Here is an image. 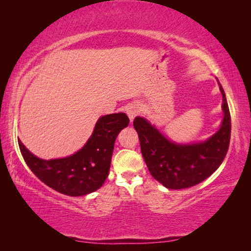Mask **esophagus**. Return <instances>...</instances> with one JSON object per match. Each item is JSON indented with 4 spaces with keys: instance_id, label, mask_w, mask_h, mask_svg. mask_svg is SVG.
Instances as JSON below:
<instances>
[{
    "instance_id": "obj_1",
    "label": "esophagus",
    "mask_w": 251,
    "mask_h": 251,
    "mask_svg": "<svg viewBox=\"0 0 251 251\" xmlns=\"http://www.w3.org/2000/svg\"><path fill=\"white\" fill-rule=\"evenodd\" d=\"M140 112V104L139 103H131L128 106H127L126 109V113L128 115L130 122H132V120L135 119V117L139 114Z\"/></svg>"
}]
</instances>
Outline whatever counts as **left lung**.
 Segmentation results:
<instances>
[{"mask_svg":"<svg viewBox=\"0 0 251 251\" xmlns=\"http://www.w3.org/2000/svg\"><path fill=\"white\" fill-rule=\"evenodd\" d=\"M218 84L222 94L223 119L219 130L205 141L174 142L145 117L134 120L149 172L165 188L180 190L199 184L214 174L225 159L230 145L231 115L225 90L219 81Z\"/></svg>","mask_w":251,"mask_h":251,"instance_id":"8db88e82","label":"left lung"}]
</instances>
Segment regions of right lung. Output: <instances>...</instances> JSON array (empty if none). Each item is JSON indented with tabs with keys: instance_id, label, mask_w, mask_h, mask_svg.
<instances>
[{
	"instance_id": "add662e5",
	"label": "right lung",
	"mask_w": 251,
	"mask_h": 251,
	"mask_svg": "<svg viewBox=\"0 0 251 251\" xmlns=\"http://www.w3.org/2000/svg\"><path fill=\"white\" fill-rule=\"evenodd\" d=\"M125 113L101 116L92 136L82 149L70 156L42 159L32 154L18 139L25 162L42 182L69 196H83L100 189L108 177L114 142L128 126Z\"/></svg>"
}]
</instances>
